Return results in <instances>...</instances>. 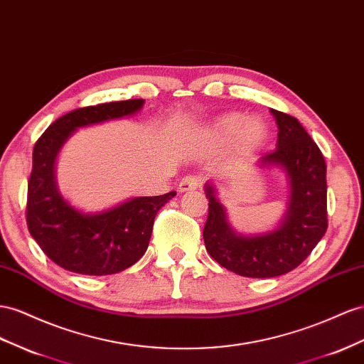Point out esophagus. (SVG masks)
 <instances>
[{
  "mask_svg": "<svg viewBox=\"0 0 364 364\" xmlns=\"http://www.w3.org/2000/svg\"><path fill=\"white\" fill-rule=\"evenodd\" d=\"M200 183H202V179L199 178V176H194V174L185 176V178L179 183V191H182V193L194 191V190L199 188Z\"/></svg>",
  "mask_w": 364,
  "mask_h": 364,
  "instance_id": "1",
  "label": "esophagus"
}]
</instances>
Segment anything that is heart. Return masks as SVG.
I'll use <instances>...</instances> for the list:
<instances>
[{"mask_svg": "<svg viewBox=\"0 0 364 364\" xmlns=\"http://www.w3.org/2000/svg\"><path fill=\"white\" fill-rule=\"evenodd\" d=\"M213 134L222 142H230L235 137L239 149L255 150L267 139L268 129L260 119L245 121V116L239 113H228L215 121L213 127Z\"/></svg>", "mask_w": 364, "mask_h": 364, "instance_id": "1", "label": "heart"}]
</instances>
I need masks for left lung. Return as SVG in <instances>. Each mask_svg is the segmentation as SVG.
Here are the masks:
<instances>
[{
	"instance_id": "8db88e82",
	"label": "left lung",
	"mask_w": 364,
	"mask_h": 364,
	"mask_svg": "<svg viewBox=\"0 0 364 364\" xmlns=\"http://www.w3.org/2000/svg\"><path fill=\"white\" fill-rule=\"evenodd\" d=\"M271 113L279 129L277 146L262 156L260 164H276L288 173L291 202L282 227L255 237L235 234L213 186L206 185L210 203L203 227L205 248L223 268L252 279L277 277L296 269L328 230L325 158L296 117L272 109Z\"/></svg>"
}]
</instances>
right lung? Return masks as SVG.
I'll return each mask as SVG.
<instances>
[{"label": "right lung", "mask_w": 364, "mask_h": 364, "mask_svg": "<svg viewBox=\"0 0 364 364\" xmlns=\"http://www.w3.org/2000/svg\"><path fill=\"white\" fill-rule=\"evenodd\" d=\"M142 104L144 100H127L76 109L56 119L36 141L26 220L39 248L58 267L85 276H109L130 268L149 248L156 214L176 191L82 214L61 198L53 176L56 154L77 127L132 114Z\"/></svg>", "instance_id": "obj_1"}]
</instances>
